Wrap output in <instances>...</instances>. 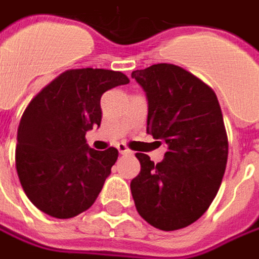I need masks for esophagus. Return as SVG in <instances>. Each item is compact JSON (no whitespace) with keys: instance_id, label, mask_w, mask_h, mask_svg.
<instances>
[{"instance_id":"34e87169","label":"esophagus","mask_w":259,"mask_h":259,"mask_svg":"<svg viewBox=\"0 0 259 259\" xmlns=\"http://www.w3.org/2000/svg\"><path fill=\"white\" fill-rule=\"evenodd\" d=\"M117 149H119V152H120L121 155H132V153H133L124 143H119V145H117Z\"/></svg>"}]
</instances>
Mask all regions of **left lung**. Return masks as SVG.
<instances>
[{"label":"left lung","instance_id":"1","mask_svg":"<svg viewBox=\"0 0 259 259\" xmlns=\"http://www.w3.org/2000/svg\"><path fill=\"white\" fill-rule=\"evenodd\" d=\"M132 77L146 92L147 133L167 146L156 165L136 153L140 172L130 182L136 209L162 231L189 227L215 199L227 167L228 136L218 97L175 64H153Z\"/></svg>","mask_w":259,"mask_h":259}]
</instances>
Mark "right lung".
Returning <instances> with one entry per match:
<instances>
[{
	"instance_id": "add662e5",
	"label": "right lung",
	"mask_w": 259,
	"mask_h": 259,
	"mask_svg": "<svg viewBox=\"0 0 259 259\" xmlns=\"http://www.w3.org/2000/svg\"><path fill=\"white\" fill-rule=\"evenodd\" d=\"M129 81L120 71L74 68L28 103L17 133L15 167L27 198L41 212L74 218L97 199L119 152L90 149L85 132L100 126L102 94Z\"/></svg>"
}]
</instances>
